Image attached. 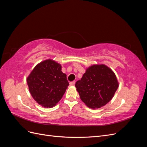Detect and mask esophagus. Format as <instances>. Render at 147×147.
<instances>
[{
	"mask_svg": "<svg viewBox=\"0 0 147 147\" xmlns=\"http://www.w3.org/2000/svg\"><path fill=\"white\" fill-rule=\"evenodd\" d=\"M69 84H70V86H74V85H75V81L71 82H70Z\"/></svg>",
	"mask_w": 147,
	"mask_h": 147,
	"instance_id": "34e87169",
	"label": "esophagus"
}]
</instances>
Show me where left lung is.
<instances>
[{"mask_svg":"<svg viewBox=\"0 0 147 147\" xmlns=\"http://www.w3.org/2000/svg\"><path fill=\"white\" fill-rule=\"evenodd\" d=\"M75 87L81 100L88 107L100 108L112 99L118 88L116 75L104 64L88 67Z\"/></svg>","mask_w":147,"mask_h":147,"instance_id":"obj_1","label":"left lung"}]
</instances>
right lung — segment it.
<instances>
[{
    "label": "right lung",
    "mask_w": 147,
    "mask_h": 147,
    "mask_svg": "<svg viewBox=\"0 0 147 147\" xmlns=\"http://www.w3.org/2000/svg\"><path fill=\"white\" fill-rule=\"evenodd\" d=\"M27 83L34 99L45 108L55 106L69 85L61 64L51 59L35 66L27 78Z\"/></svg>",
    "instance_id": "add662e5"
}]
</instances>
